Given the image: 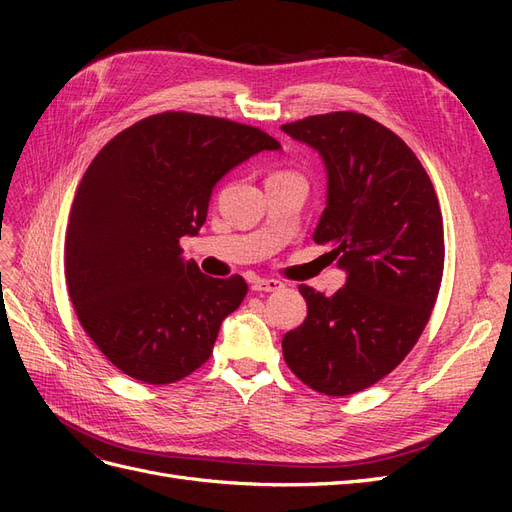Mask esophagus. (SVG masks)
I'll use <instances>...</instances> for the list:
<instances>
[{
	"mask_svg": "<svg viewBox=\"0 0 512 512\" xmlns=\"http://www.w3.org/2000/svg\"><path fill=\"white\" fill-rule=\"evenodd\" d=\"M282 288L284 284L280 280H262V277H256L252 282V290H258V292H277Z\"/></svg>",
	"mask_w": 512,
	"mask_h": 512,
	"instance_id": "34e87169",
	"label": "esophagus"
}]
</instances>
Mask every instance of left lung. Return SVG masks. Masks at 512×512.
<instances>
[{
    "label": "left lung",
    "mask_w": 512,
    "mask_h": 512,
    "mask_svg": "<svg viewBox=\"0 0 512 512\" xmlns=\"http://www.w3.org/2000/svg\"><path fill=\"white\" fill-rule=\"evenodd\" d=\"M282 130L327 170L314 241L346 273L333 297L299 286L307 318L284 335V359L314 391L344 397L391 374L421 337L442 282V213L423 164L378 121L342 111Z\"/></svg>",
    "instance_id": "left-lung-1"
}]
</instances>
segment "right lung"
<instances>
[{
  "label": "right lung",
  "mask_w": 512,
  "mask_h": 512,
  "mask_svg": "<svg viewBox=\"0 0 512 512\" xmlns=\"http://www.w3.org/2000/svg\"><path fill=\"white\" fill-rule=\"evenodd\" d=\"M277 149L243 123L162 113L117 134L89 164L68 218L66 284L83 329L123 374L168 384L209 359L247 284L205 275L179 241L198 235L224 175Z\"/></svg>",
  "instance_id": "1"
}]
</instances>
